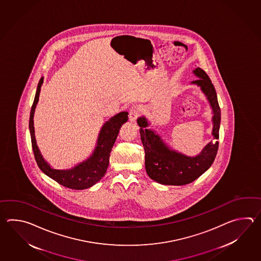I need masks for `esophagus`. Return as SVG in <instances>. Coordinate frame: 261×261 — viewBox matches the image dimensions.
<instances>
[{
	"instance_id": "obj_1",
	"label": "esophagus",
	"mask_w": 261,
	"mask_h": 261,
	"mask_svg": "<svg viewBox=\"0 0 261 261\" xmlns=\"http://www.w3.org/2000/svg\"><path fill=\"white\" fill-rule=\"evenodd\" d=\"M141 114V108L137 106H133L129 108L128 111V116H129V120L132 122H135L136 119L138 118L139 116Z\"/></svg>"
}]
</instances>
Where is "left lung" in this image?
<instances>
[{"mask_svg":"<svg viewBox=\"0 0 261 261\" xmlns=\"http://www.w3.org/2000/svg\"><path fill=\"white\" fill-rule=\"evenodd\" d=\"M195 75L199 79L192 83L200 87L213 109V136L219 138L221 111L217 95L209 76L202 69L196 68ZM141 140L145 152V170L152 180L162 185L184 186L191 183L211 167L216 159L218 142H210L199 155L189 156L170 149L154 130L148 129L149 123L144 117L137 119Z\"/></svg>","mask_w":261,"mask_h":261,"instance_id":"left-lung-1","label":"left lung"}]
</instances>
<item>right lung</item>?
<instances>
[{
  "instance_id": "1",
  "label": "right lung",
  "mask_w": 261,
  "mask_h": 261,
  "mask_svg": "<svg viewBox=\"0 0 261 261\" xmlns=\"http://www.w3.org/2000/svg\"><path fill=\"white\" fill-rule=\"evenodd\" d=\"M43 80L44 78H41L37 86L34 103L31 109L29 122L32 146L34 150L35 161L37 162L40 170L44 172V174L52 178L61 186L72 189H89L105 176L106 170L109 165V158L112 148L117 140L119 129L122 127L124 123L128 121V113L121 112L115 117H111L109 121L105 123V125L100 129L94 152L88 160L84 161L70 170H55L51 168L49 164L43 159L40 153L39 148L36 144V140L34 136V111L39 100L40 90L43 84Z\"/></svg>"
}]
</instances>
